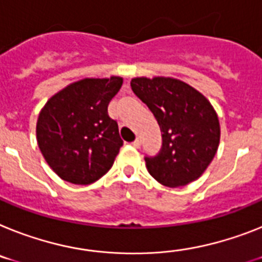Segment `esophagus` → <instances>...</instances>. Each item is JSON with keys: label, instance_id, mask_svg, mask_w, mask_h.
Returning <instances> with one entry per match:
<instances>
[{"label": "esophagus", "instance_id": "1", "mask_svg": "<svg viewBox=\"0 0 262 262\" xmlns=\"http://www.w3.org/2000/svg\"><path fill=\"white\" fill-rule=\"evenodd\" d=\"M132 145H133L135 148H140V146H141V140H140V138H136L135 141L132 142Z\"/></svg>", "mask_w": 262, "mask_h": 262}]
</instances>
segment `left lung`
<instances>
[{
    "label": "left lung",
    "mask_w": 262,
    "mask_h": 262,
    "mask_svg": "<svg viewBox=\"0 0 262 262\" xmlns=\"http://www.w3.org/2000/svg\"><path fill=\"white\" fill-rule=\"evenodd\" d=\"M130 86L161 129L160 151L145 156L151 177L170 188L199 179L220 144V122L209 101L188 83L169 77H138Z\"/></svg>",
    "instance_id": "left-lung-1"
}]
</instances>
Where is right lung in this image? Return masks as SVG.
<instances>
[{
	"instance_id": "1",
	"label": "right lung",
	"mask_w": 262,
	"mask_h": 262,
	"mask_svg": "<svg viewBox=\"0 0 262 262\" xmlns=\"http://www.w3.org/2000/svg\"><path fill=\"white\" fill-rule=\"evenodd\" d=\"M121 85V77L77 81L54 94L39 113L38 148L65 181L89 185L112 168L124 141L107 105Z\"/></svg>"
}]
</instances>
